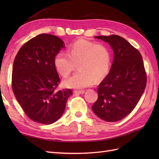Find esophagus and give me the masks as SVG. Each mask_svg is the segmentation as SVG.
Returning <instances> with one entry per match:
<instances>
[{"instance_id":"34e87169","label":"esophagus","mask_w":159,"mask_h":159,"mask_svg":"<svg viewBox=\"0 0 159 159\" xmlns=\"http://www.w3.org/2000/svg\"><path fill=\"white\" fill-rule=\"evenodd\" d=\"M74 93L75 94H81L85 93V90H75Z\"/></svg>"}]
</instances>
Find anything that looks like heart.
<instances>
[{"mask_svg": "<svg viewBox=\"0 0 159 159\" xmlns=\"http://www.w3.org/2000/svg\"><path fill=\"white\" fill-rule=\"evenodd\" d=\"M67 55L59 52L54 64L61 75L67 78L76 68L79 71L64 81L65 87L80 89L92 85L105 78L109 72L112 55L110 48L104 43H96L80 39L67 48Z\"/></svg>", "mask_w": 159, "mask_h": 159, "instance_id": "obj_1", "label": "heart"}]
</instances>
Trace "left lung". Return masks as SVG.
Instances as JSON below:
<instances>
[{
    "instance_id": "left-lung-1",
    "label": "left lung",
    "mask_w": 159,
    "mask_h": 159,
    "mask_svg": "<svg viewBox=\"0 0 159 159\" xmlns=\"http://www.w3.org/2000/svg\"><path fill=\"white\" fill-rule=\"evenodd\" d=\"M96 38L109 43L114 59L110 72L98 87V98L92 110L100 119L117 121L133 111L146 87L147 75L142 56L119 35Z\"/></svg>"
}]
</instances>
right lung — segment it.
I'll use <instances>...</instances> for the list:
<instances>
[{
	"label": "right lung",
	"mask_w": 159,
	"mask_h": 159,
	"mask_svg": "<svg viewBox=\"0 0 159 159\" xmlns=\"http://www.w3.org/2000/svg\"><path fill=\"white\" fill-rule=\"evenodd\" d=\"M64 46L58 37L43 33L26 42L15 57L13 92L26 116L35 122H55L72 95L70 89H57L61 80L54 60Z\"/></svg>",
	"instance_id": "add662e5"
}]
</instances>
